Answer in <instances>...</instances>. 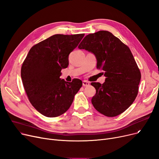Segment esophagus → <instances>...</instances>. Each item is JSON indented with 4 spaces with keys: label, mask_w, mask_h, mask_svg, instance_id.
Returning a JSON list of instances; mask_svg holds the SVG:
<instances>
[{
    "label": "esophagus",
    "mask_w": 159,
    "mask_h": 159,
    "mask_svg": "<svg viewBox=\"0 0 159 159\" xmlns=\"http://www.w3.org/2000/svg\"><path fill=\"white\" fill-rule=\"evenodd\" d=\"M82 85L83 86H88L89 85V82L86 80H83L82 81Z\"/></svg>",
    "instance_id": "esophagus-1"
}]
</instances>
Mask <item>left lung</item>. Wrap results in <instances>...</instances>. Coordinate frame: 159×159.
Here are the masks:
<instances>
[{
	"mask_svg": "<svg viewBox=\"0 0 159 159\" xmlns=\"http://www.w3.org/2000/svg\"><path fill=\"white\" fill-rule=\"evenodd\" d=\"M79 49L93 53L97 67L103 70V84L92 82L96 93L92 99L101 114L114 117L123 113L135 100L141 73L129 48L108 31L89 34L82 39Z\"/></svg>",
	"mask_w": 159,
	"mask_h": 159,
	"instance_id": "8db88e82",
	"label": "left lung"
}]
</instances>
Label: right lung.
I'll list each match as a JSON object with an SVG mask.
<instances>
[{
	"instance_id": "right-lung-1",
	"label": "right lung",
	"mask_w": 159,
	"mask_h": 159,
	"mask_svg": "<svg viewBox=\"0 0 159 159\" xmlns=\"http://www.w3.org/2000/svg\"><path fill=\"white\" fill-rule=\"evenodd\" d=\"M84 36L55 34L34 45L27 54L20 76L30 103L42 115L54 118L65 113L81 88L80 79L68 82L60 77L69 65V54Z\"/></svg>"
}]
</instances>
